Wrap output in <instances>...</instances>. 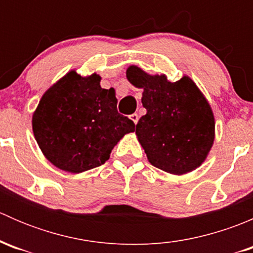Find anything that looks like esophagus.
Masks as SVG:
<instances>
[{
	"label": "esophagus",
	"instance_id": "obj_1",
	"mask_svg": "<svg viewBox=\"0 0 253 253\" xmlns=\"http://www.w3.org/2000/svg\"><path fill=\"white\" fill-rule=\"evenodd\" d=\"M129 119H131L132 121H133L134 125H137V122H138L139 116H138V115H137V114H132V115H129Z\"/></svg>",
	"mask_w": 253,
	"mask_h": 253
}]
</instances>
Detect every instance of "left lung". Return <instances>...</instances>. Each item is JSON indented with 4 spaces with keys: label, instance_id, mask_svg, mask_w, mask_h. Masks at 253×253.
I'll list each match as a JSON object with an SVG mask.
<instances>
[{
    "label": "left lung",
    "instance_id": "left-lung-1",
    "mask_svg": "<svg viewBox=\"0 0 253 253\" xmlns=\"http://www.w3.org/2000/svg\"><path fill=\"white\" fill-rule=\"evenodd\" d=\"M129 83L143 89L147 114L136 125V136L153 167L185 175L205 163L215 138V120L205 94L188 76L170 82L138 66L126 71Z\"/></svg>",
    "mask_w": 253,
    "mask_h": 253
}]
</instances>
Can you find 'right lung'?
Listing matches in <instances>:
<instances>
[{"label": "right lung", "instance_id": "right-lung-1", "mask_svg": "<svg viewBox=\"0 0 253 253\" xmlns=\"http://www.w3.org/2000/svg\"><path fill=\"white\" fill-rule=\"evenodd\" d=\"M96 73L76 70L53 83L33 112V133L44 157L63 171L81 174L104 164L133 121L117 112L115 89Z\"/></svg>", "mask_w": 253, "mask_h": 253}]
</instances>
